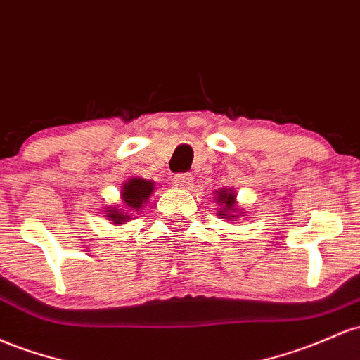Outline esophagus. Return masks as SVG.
<instances>
[{
    "mask_svg": "<svg viewBox=\"0 0 360 360\" xmlns=\"http://www.w3.org/2000/svg\"><path fill=\"white\" fill-rule=\"evenodd\" d=\"M174 184L179 188H189L193 184V176L189 172H179L174 176Z\"/></svg>",
    "mask_w": 360,
    "mask_h": 360,
    "instance_id": "34e87169",
    "label": "esophagus"
}]
</instances>
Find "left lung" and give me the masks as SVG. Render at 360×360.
I'll return each mask as SVG.
<instances>
[{
  "mask_svg": "<svg viewBox=\"0 0 360 360\" xmlns=\"http://www.w3.org/2000/svg\"><path fill=\"white\" fill-rule=\"evenodd\" d=\"M215 198L220 205L219 212H217L220 219H238L239 215H236L238 213V208H236L238 201H236V193L232 189H219V191H215Z\"/></svg>",
  "mask_w": 360,
  "mask_h": 360,
  "instance_id": "left-lung-1",
  "label": "left lung"
}]
</instances>
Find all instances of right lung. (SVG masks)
<instances>
[{"mask_svg": "<svg viewBox=\"0 0 360 360\" xmlns=\"http://www.w3.org/2000/svg\"><path fill=\"white\" fill-rule=\"evenodd\" d=\"M155 184L152 181L141 179V177H133L126 181L121 188V200L122 208H109L108 219L112 220L114 225H120L131 220L133 213L140 210L147 203L153 193Z\"/></svg>", "mask_w": 360, "mask_h": 360, "instance_id": "1", "label": "right lung"}]
</instances>
